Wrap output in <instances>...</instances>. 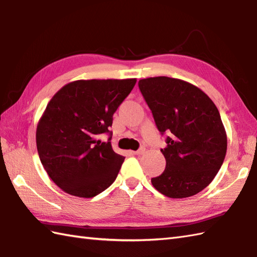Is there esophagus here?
<instances>
[{
	"mask_svg": "<svg viewBox=\"0 0 257 257\" xmlns=\"http://www.w3.org/2000/svg\"><path fill=\"white\" fill-rule=\"evenodd\" d=\"M144 153H145V148H140L139 151L134 152L135 155H142V154H144Z\"/></svg>",
	"mask_w": 257,
	"mask_h": 257,
	"instance_id": "esophagus-1",
	"label": "esophagus"
}]
</instances>
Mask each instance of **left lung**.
I'll use <instances>...</instances> for the list:
<instances>
[{
    "label": "left lung",
    "mask_w": 257,
    "mask_h": 257,
    "mask_svg": "<svg viewBox=\"0 0 257 257\" xmlns=\"http://www.w3.org/2000/svg\"><path fill=\"white\" fill-rule=\"evenodd\" d=\"M139 87L167 146L164 173L152 178L156 189L169 198H187L203 190L223 164L226 133L219 110L196 85L180 79H142Z\"/></svg>",
    "instance_id": "left-lung-1"
}]
</instances>
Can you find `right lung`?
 <instances>
[{
    "label": "right lung",
    "instance_id": "add662e5",
    "mask_svg": "<svg viewBox=\"0 0 257 257\" xmlns=\"http://www.w3.org/2000/svg\"><path fill=\"white\" fill-rule=\"evenodd\" d=\"M136 79L77 80L46 106L36 130L39 158L50 179L71 196L92 198L116 179L124 156L111 145L113 114ZM110 135L101 142L99 135Z\"/></svg>",
    "mask_w": 257,
    "mask_h": 257
}]
</instances>
